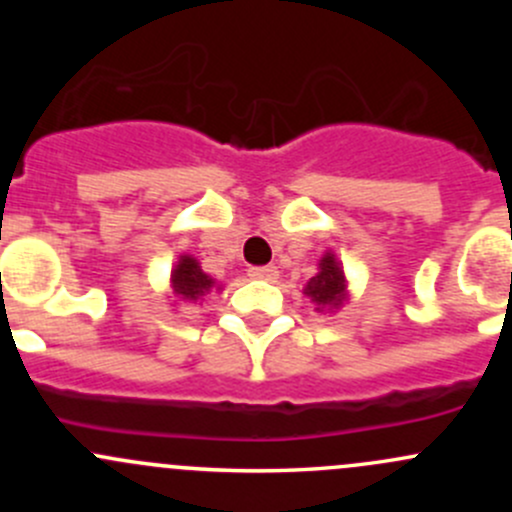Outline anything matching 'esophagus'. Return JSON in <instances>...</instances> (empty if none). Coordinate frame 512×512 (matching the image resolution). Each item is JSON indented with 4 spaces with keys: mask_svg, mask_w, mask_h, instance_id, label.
Returning <instances> with one entry per match:
<instances>
[{
    "mask_svg": "<svg viewBox=\"0 0 512 512\" xmlns=\"http://www.w3.org/2000/svg\"><path fill=\"white\" fill-rule=\"evenodd\" d=\"M247 275L252 277V280H262V282H275L277 280V267L267 265V267H250V272Z\"/></svg>",
    "mask_w": 512,
    "mask_h": 512,
    "instance_id": "34e87169",
    "label": "esophagus"
}]
</instances>
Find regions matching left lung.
Segmentation results:
<instances>
[{"label": "left lung", "mask_w": 512, "mask_h": 512, "mask_svg": "<svg viewBox=\"0 0 512 512\" xmlns=\"http://www.w3.org/2000/svg\"><path fill=\"white\" fill-rule=\"evenodd\" d=\"M304 294L312 299L314 309L319 314L337 312V309H342L349 302V297H352L349 294V280L344 275L342 262H339V257L332 250H327L322 255L317 275L304 285Z\"/></svg>", "instance_id": "left-lung-1"}]
</instances>
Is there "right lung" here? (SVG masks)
<instances>
[{
    "instance_id": "right-lung-1",
    "label": "right lung",
    "mask_w": 512,
    "mask_h": 512,
    "mask_svg": "<svg viewBox=\"0 0 512 512\" xmlns=\"http://www.w3.org/2000/svg\"><path fill=\"white\" fill-rule=\"evenodd\" d=\"M213 289L220 292L223 285H218L213 277L205 275L203 267L193 255L183 252L173 270H170V297H173V302H200Z\"/></svg>"
}]
</instances>
